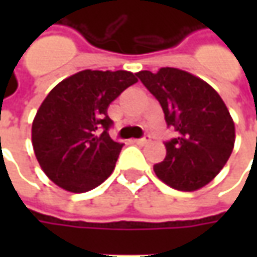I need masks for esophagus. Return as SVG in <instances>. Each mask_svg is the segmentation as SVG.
<instances>
[{
  "instance_id": "esophagus-1",
  "label": "esophagus",
  "mask_w": 257,
  "mask_h": 257,
  "mask_svg": "<svg viewBox=\"0 0 257 257\" xmlns=\"http://www.w3.org/2000/svg\"><path fill=\"white\" fill-rule=\"evenodd\" d=\"M149 142H150V137H149V136H146L143 139H139V140H134V143L137 144H147Z\"/></svg>"
}]
</instances>
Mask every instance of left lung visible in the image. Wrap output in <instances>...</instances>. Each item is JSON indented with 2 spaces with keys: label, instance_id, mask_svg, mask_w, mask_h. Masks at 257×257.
I'll return each mask as SVG.
<instances>
[{
  "label": "left lung",
  "instance_id": "8db88e82",
  "mask_svg": "<svg viewBox=\"0 0 257 257\" xmlns=\"http://www.w3.org/2000/svg\"><path fill=\"white\" fill-rule=\"evenodd\" d=\"M137 77L159 100L176 139L164 144L166 157L156 176L176 190L194 192L212 182L234 147V123L217 91L202 78L173 67Z\"/></svg>",
  "mask_w": 257,
  "mask_h": 257
}]
</instances>
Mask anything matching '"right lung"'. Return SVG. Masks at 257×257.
Masks as SVG:
<instances>
[{
    "instance_id": "add662e5",
    "label": "right lung",
    "mask_w": 257,
    "mask_h": 257,
    "mask_svg": "<svg viewBox=\"0 0 257 257\" xmlns=\"http://www.w3.org/2000/svg\"><path fill=\"white\" fill-rule=\"evenodd\" d=\"M136 74L83 70L48 93L35 114L31 142L47 177L71 193L93 190L113 173L123 144L108 134L107 108Z\"/></svg>"
}]
</instances>
